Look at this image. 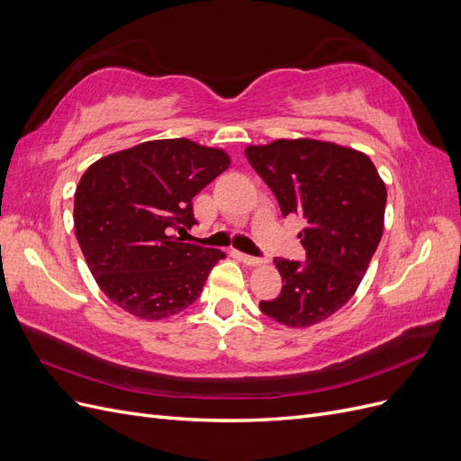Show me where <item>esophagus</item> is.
I'll use <instances>...</instances> for the list:
<instances>
[{"instance_id": "1", "label": "esophagus", "mask_w": 461, "mask_h": 461, "mask_svg": "<svg viewBox=\"0 0 461 461\" xmlns=\"http://www.w3.org/2000/svg\"><path fill=\"white\" fill-rule=\"evenodd\" d=\"M236 258H239L242 263L249 265V267H258V265H261V263H263V259H261V258H254V256L240 254V252H236Z\"/></svg>"}]
</instances>
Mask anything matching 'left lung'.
<instances>
[{
    "label": "left lung",
    "mask_w": 461,
    "mask_h": 461,
    "mask_svg": "<svg viewBox=\"0 0 461 461\" xmlns=\"http://www.w3.org/2000/svg\"><path fill=\"white\" fill-rule=\"evenodd\" d=\"M244 153L283 215L305 219L308 259H275L283 290L259 310L290 329L317 325L356 294L383 236L386 186L364 151L334 142L281 138Z\"/></svg>",
    "instance_id": "8db88e82"
}]
</instances>
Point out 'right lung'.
Returning <instances> with one entry per match:
<instances>
[{
  "label": "right lung",
  "instance_id": "right-lung-1",
  "mask_svg": "<svg viewBox=\"0 0 461 461\" xmlns=\"http://www.w3.org/2000/svg\"><path fill=\"white\" fill-rule=\"evenodd\" d=\"M229 165L225 149L167 138L109 153L80 176L77 240L97 286L121 310L159 321L198 300L225 254L175 232L196 225L192 198Z\"/></svg>",
  "mask_w": 461,
  "mask_h": 461
}]
</instances>
